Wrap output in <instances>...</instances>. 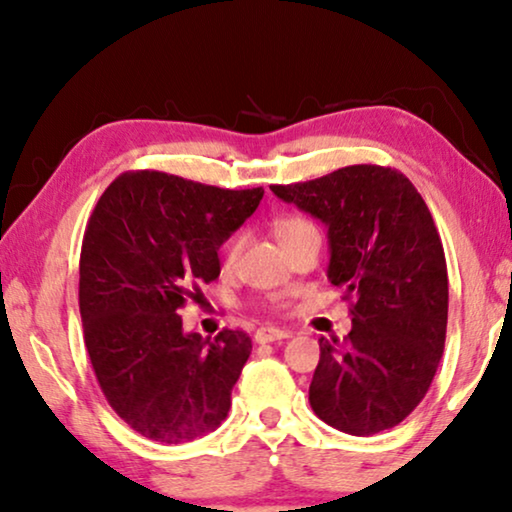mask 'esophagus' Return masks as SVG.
<instances>
[{
    "label": "esophagus",
    "mask_w": 512,
    "mask_h": 512,
    "mask_svg": "<svg viewBox=\"0 0 512 512\" xmlns=\"http://www.w3.org/2000/svg\"><path fill=\"white\" fill-rule=\"evenodd\" d=\"M284 338H291V331H282V328H275V326H263L254 333V340L261 342V345L263 342H275Z\"/></svg>",
    "instance_id": "34e87169"
}]
</instances>
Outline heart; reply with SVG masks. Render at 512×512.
Returning <instances> with one entry per match:
<instances>
[{
	"label": "heart",
	"mask_w": 512,
	"mask_h": 512,
	"mask_svg": "<svg viewBox=\"0 0 512 512\" xmlns=\"http://www.w3.org/2000/svg\"><path fill=\"white\" fill-rule=\"evenodd\" d=\"M314 230H317L314 228V223L307 221L305 216H279V219L272 223V233H275L277 242L282 244L286 251H289L298 240H303L305 235L314 233ZM240 249H242V235H233L221 249L223 265H233L237 261V256H240Z\"/></svg>",
	"instance_id": "b5f03b06"
}]
</instances>
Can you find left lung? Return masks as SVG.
Wrapping results in <instances>:
<instances>
[{
    "mask_svg": "<svg viewBox=\"0 0 512 512\" xmlns=\"http://www.w3.org/2000/svg\"><path fill=\"white\" fill-rule=\"evenodd\" d=\"M326 223L328 279L352 300L345 340L321 338L314 415L352 436L401 424L436 375L447 331V265L433 216L394 167L349 165L270 186Z\"/></svg>",
    "mask_w": 512,
    "mask_h": 512,
    "instance_id": "1",
    "label": "left lung"
}]
</instances>
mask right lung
<instances>
[{"label": "right lung", "mask_w": 512, "mask_h": 512, "mask_svg": "<svg viewBox=\"0 0 512 512\" xmlns=\"http://www.w3.org/2000/svg\"><path fill=\"white\" fill-rule=\"evenodd\" d=\"M263 188L139 170L111 181L81 244L83 340L104 398L130 429L179 445L214 431L251 354L244 331L184 333L179 310L221 272L219 247Z\"/></svg>", "instance_id": "obj_1"}]
</instances>
